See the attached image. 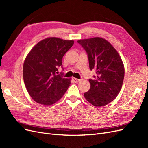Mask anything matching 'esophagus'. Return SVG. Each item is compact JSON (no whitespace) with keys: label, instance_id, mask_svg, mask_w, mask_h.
<instances>
[{"label":"esophagus","instance_id":"obj_1","mask_svg":"<svg viewBox=\"0 0 148 148\" xmlns=\"http://www.w3.org/2000/svg\"><path fill=\"white\" fill-rule=\"evenodd\" d=\"M72 80H73V81L74 82H75V83H78L79 82L81 81V79H77V78H74V77H73V78H72Z\"/></svg>","mask_w":148,"mask_h":148}]
</instances>
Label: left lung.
Listing matches in <instances>:
<instances>
[{
    "label": "left lung",
    "instance_id": "obj_1",
    "mask_svg": "<svg viewBox=\"0 0 148 148\" xmlns=\"http://www.w3.org/2000/svg\"><path fill=\"white\" fill-rule=\"evenodd\" d=\"M86 52L89 69H95V79H89L91 87L84 94L89 103L96 107L109 104L117 96L122 86L125 69L119 53L106 39L101 38L78 40Z\"/></svg>",
    "mask_w": 148,
    "mask_h": 148
}]
</instances>
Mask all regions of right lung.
Masks as SVG:
<instances>
[{
  "instance_id": "right-lung-1",
  "label": "right lung",
  "mask_w": 148,
  "mask_h": 148,
  "mask_svg": "<svg viewBox=\"0 0 148 148\" xmlns=\"http://www.w3.org/2000/svg\"><path fill=\"white\" fill-rule=\"evenodd\" d=\"M73 40L48 38L39 42L26 56L23 76L26 89L32 99L40 104H54L64 96L71 79L58 73L62 69V58L73 46Z\"/></svg>"
}]
</instances>
